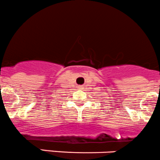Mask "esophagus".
Instances as JSON below:
<instances>
[{"mask_svg":"<svg viewBox=\"0 0 160 160\" xmlns=\"http://www.w3.org/2000/svg\"><path fill=\"white\" fill-rule=\"evenodd\" d=\"M79 88H80V89H83V86H80L79 87Z\"/></svg>","mask_w":160,"mask_h":160,"instance_id":"34e87169","label":"esophagus"}]
</instances>
